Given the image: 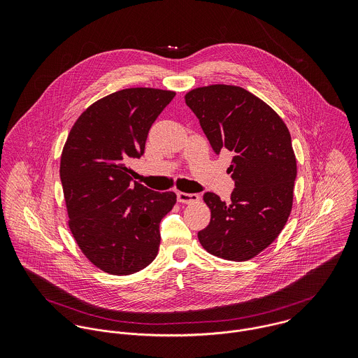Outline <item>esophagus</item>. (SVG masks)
Here are the masks:
<instances>
[{
	"label": "esophagus",
	"mask_w": 358,
	"mask_h": 358,
	"mask_svg": "<svg viewBox=\"0 0 358 358\" xmlns=\"http://www.w3.org/2000/svg\"><path fill=\"white\" fill-rule=\"evenodd\" d=\"M178 201L179 203H183V204H194L200 200L199 194L196 193H183V192H179L178 194Z\"/></svg>",
	"instance_id": "esophagus-1"
}]
</instances>
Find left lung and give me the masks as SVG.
I'll list each match as a JSON object with an SVG mask.
<instances>
[{
	"label": "left lung",
	"mask_w": 358,
	"mask_h": 358,
	"mask_svg": "<svg viewBox=\"0 0 358 358\" xmlns=\"http://www.w3.org/2000/svg\"><path fill=\"white\" fill-rule=\"evenodd\" d=\"M215 153L234 154L227 169L236 189L226 204L204 194L210 222L199 240L212 255L243 262L267 248L292 209L296 158L280 115L244 88L209 85L186 95Z\"/></svg>",
	"instance_id": "8db88e82"
}]
</instances>
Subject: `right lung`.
<instances>
[{"mask_svg":"<svg viewBox=\"0 0 358 358\" xmlns=\"http://www.w3.org/2000/svg\"><path fill=\"white\" fill-rule=\"evenodd\" d=\"M175 92L129 88L90 106L73 125L60 158L69 227L96 267L127 275L158 254L161 219L176 194L131 185L132 158H141L149 131Z\"/></svg>","mask_w":358,"mask_h":358,"instance_id":"1","label":"right lung"}]
</instances>
